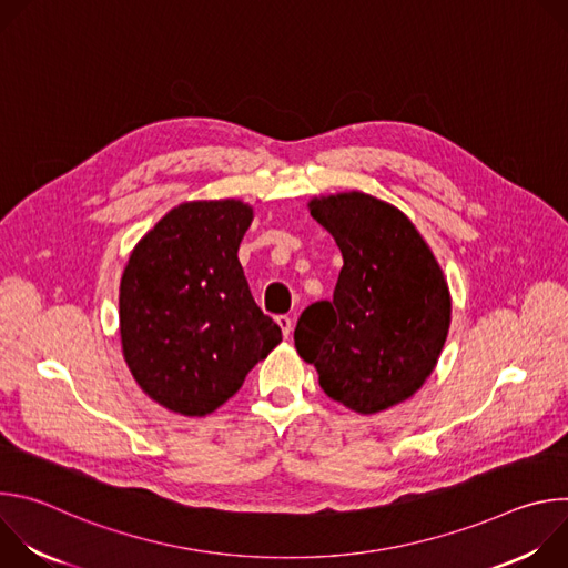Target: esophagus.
I'll return each mask as SVG.
<instances>
[{
	"instance_id": "esophagus-1",
	"label": "esophagus",
	"mask_w": 568,
	"mask_h": 568,
	"mask_svg": "<svg viewBox=\"0 0 568 568\" xmlns=\"http://www.w3.org/2000/svg\"><path fill=\"white\" fill-rule=\"evenodd\" d=\"M276 323H278V328H281V333H283V337L287 339L290 335H292V328H294V321L287 316V314H281V316H276Z\"/></svg>"
}]
</instances>
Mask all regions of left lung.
<instances>
[{
    "label": "left lung",
    "mask_w": 568,
    "mask_h": 568,
    "mask_svg": "<svg viewBox=\"0 0 568 568\" xmlns=\"http://www.w3.org/2000/svg\"><path fill=\"white\" fill-rule=\"evenodd\" d=\"M310 215L342 252L331 301L307 305L294 346L328 397L373 416L409 399L443 353L452 294L416 224L362 191L318 195Z\"/></svg>",
    "instance_id": "left-lung-1"
}]
</instances>
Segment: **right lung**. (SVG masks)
I'll use <instances>...</instances> for the list:
<instances>
[{
	"mask_svg": "<svg viewBox=\"0 0 568 568\" xmlns=\"http://www.w3.org/2000/svg\"><path fill=\"white\" fill-rule=\"evenodd\" d=\"M254 206L235 197L171 209L130 252L119 287L123 359L161 407L202 418L281 344L237 261Z\"/></svg>",
	"mask_w": 568,
	"mask_h": 568,
	"instance_id": "obj_1",
	"label": "right lung"
}]
</instances>
